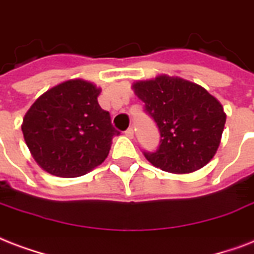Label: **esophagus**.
<instances>
[{"label": "esophagus", "mask_w": 254, "mask_h": 254, "mask_svg": "<svg viewBox=\"0 0 254 254\" xmlns=\"http://www.w3.org/2000/svg\"><path fill=\"white\" fill-rule=\"evenodd\" d=\"M125 133H126V136H128V137H131V139H132V137H133V128H128Z\"/></svg>", "instance_id": "obj_1"}]
</instances>
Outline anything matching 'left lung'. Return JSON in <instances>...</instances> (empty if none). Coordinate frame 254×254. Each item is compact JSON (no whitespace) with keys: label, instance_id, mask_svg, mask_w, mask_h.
Returning a JSON list of instances; mask_svg holds the SVG:
<instances>
[{"label":"left lung","instance_id":"8db88e82","mask_svg":"<svg viewBox=\"0 0 254 254\" xmlns=\"http://www.w3.org/2000/svg\"><path fill=\"white\" fill-rule=\"evenodd\" d=\"M132 90L160 131L158 151L144 152L152 166L183 175L211 162L227 121V114L215 96L200 84L168 74L135 80Z\"/></svg>","mask_w":254,"mask_h":254}]
</instances>
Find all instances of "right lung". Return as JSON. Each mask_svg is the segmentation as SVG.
Listing matches in <instances>:
<instances>
[{"label":"right lung","instance_id":"obj_1","mask_svg":"<svg viewBox=\"0 0 254 254\" xmlns=\"http://www.w3.org/2000/svg\"><path fill=\"white\" fill-rule=\"evenodd\" d=\"M102 88L82 78L61 82L45 91L22 121L23 139L43 171L78 178L105 162L119 135L110 114L98 103Z\"/></svg>","mask_w":254,"mask_h":254}]
</instances>
